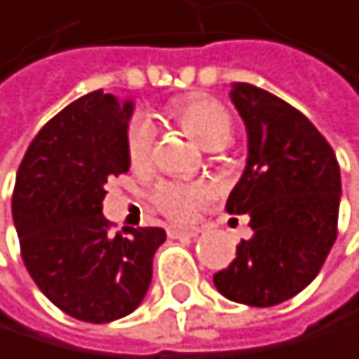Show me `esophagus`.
Listing matches in <instances>:
<instances>
[{
    "label": "esophagus",
    "instance_id": "esophagus-1",
    "mask_svg": "<svg viewBox=\"0 0 359 359\" xmlns=\"http://www.w3.org/2000/svg\"><path fill=\"white\" fill-rule=\"evenodd\" d=\"M202 230L200 228H183V226H170L168 228V237L178 239V237H198Z\"/></svg>",
    "mask_w": 359,
    "mask_h": 359
}]
</instances>
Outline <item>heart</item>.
<instances>
[{"instance_id":"heart-1","label":"heart","mask_w":359,"mask_h":359,"mask_svg":"<svg viewBox=\"0 0 359 359\" xmlns=\"http://www.w3.org/2000/svg\"><path fill=\"white\" fill-rule=\"evenodd\" d=\"M170 114L204 146V148H224L234 135V120L230 111L217 99L204 94L185 96V99L170 105ZM155 127L144 116H135L127 127V155L133 165H144L153 153ZM209 189L202 183H172L163 181L153 189V202L157 209L174 219L189 222L198 206L206 200Z\"/></svg>"}]
</instances>
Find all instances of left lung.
I'll return each instance as SVG.
<instances>
[{
  "label": "left lung",
  "mask_w": 359,
  "mask_h": 359,
  "mask_svg": "<svg viewBox=\"0 0 359 359\" xmlns=\"http://www.w3.org/2000/svg\"><path fill=\"white\" fill-rule=\"evenodd\" d=\"M232 103L248 129V165L226 211L250 215L254 234L213 276L230 302L269 308L316 278L338 234L340 168L330 142L293 105L252 83Z\"/></svg>",
  "instance_id": "8db88e82"
}]
</instances>
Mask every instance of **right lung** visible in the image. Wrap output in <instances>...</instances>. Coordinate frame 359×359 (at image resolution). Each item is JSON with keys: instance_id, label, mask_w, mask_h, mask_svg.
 Wrapping results in <instances>:
<instances>
[{"instance_id": "1", "label": "right lung", "mask_w": 359, "mask_h": 359, "mask_svg": "<svg viewBox=\"0 0 359 359\" xmlns=\"http://www.w3.org/2000/svg\"><path fill=\"white\" fill-rule=\"evenodd\" d=\"M131 101L90 92L36 133L12 191L21 258L45 297L86 323L133 312L153 280L163 228L114 232L105 183L129 172Z\"/></svg>"}]
</instances>
